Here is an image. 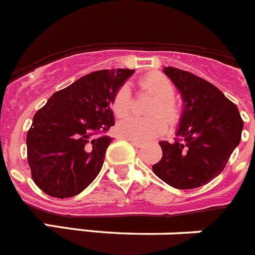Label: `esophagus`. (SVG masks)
<instances>
[{"instance_id":"34e87169","label":"esophagus","mask_w":255,"mask_h":255,"mask_svg":"<svg viewBox=\"0 0 255 255\" xmlns=\"http://www.w3.org/2000/svg\"><path fill=\"white\" fill-rule=\"evenodd\" d=\"M125 139L128 141H130V143H131L132 145H134V147H136V148H141V147H143V143H140V141L132 140V139H129V138H125Z\"/></svg>"}]
</instances>
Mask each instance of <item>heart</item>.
<instances>
[{
  "label": "heart",
  "instance_id": "b5f03b06",
  "mask_svg": "<svg viewBox=\"0 0 255 255\" xmlns=\"http://www.w3.org/2000/svg\"><path fill=\"white\" fill-rule=\"evenodd\" d=\"M141 92L155 97L148 112L150 116H128L117 124V131L124 138L148 141L157 138L167 130V120L175 123L179 119V108L175 103V85L161 73H150L139 80ZM131 91L128 85H121L114 94L111 108L117 117L129 114L131 108Z\"/></svg>",
  "mask_w": 255,
  "mask_h": 255
}]
</instances>
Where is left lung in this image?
Returning a JSON list of instances; mask_svg holds the SVG:
<instances>
[{
    "mask_svg": "<svg viewBox=\"0 0 255 255\" xmlns=\"http://www.w3.org/2000/svg\"><path fill=\"white\" fill-rule=\"evenodd\" d=\"M163 73L179 89L184 108L175 141H159L162 158L152 170L172 188H199L224 171L244 123L238 107L209 82L176 67Z\"/></svg>",
    "mask_w": 255,
    "mask_h": 255,
    "instance_id": "obj_1",
    "label": "left lung"
}]
</instances>
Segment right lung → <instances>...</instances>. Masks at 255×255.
I'll use <instances>...</instances> for the list:
<instances>
[{
	"mask_svg": "<svg viewBox=\"0 0 255 255\" xmlns=\"http://www.w3.org/2000/svg\"><path fill=\"white\" fill-rule=\"evenodd\" d=\"M130 69L100 70L52 94L33 117L26 135L28 163L35 185L55 198L78 195L97 177L115 125L110 108Z\"/></svg>",
	"mask_w": 255,
	"mask_h": 255,
	"instance_id": "obj_1",
	"label": "right lung"
}]
</instances>
